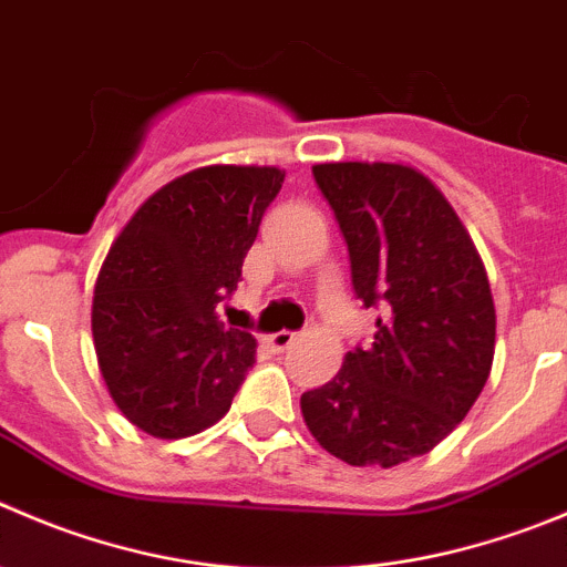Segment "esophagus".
<instances>
[{"label":"esophagus","mask_w":567,"mask_h":567,"mask_svg":"<svg viewBox=\"0 0 567 567\" xmlns=\"http://www.w3.org/2000/svg\"><path fill=\"white\" fill-rule=\"evenodd\" d=\"M295 339H298V333L295 331H278L269 337V344H272V350H287Z\"/></svg>","instance_id":"obj_1"}]
</instances>
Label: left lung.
I'll return each instance as SVG.
<instances>
[{
  "label": "left lung",
  "instance_id": "1",
  "mask_svg": "<svg viewBox=\"0 0 567 567\" xmlns=\"http://www.w3.org/2000/svg\"><path fill=\"white\" fill-rule=\"evenodd\" d=\"M348 241L364 309H384L375 342L344 353L300 412L328 454L395 467L465 420L489 379L495 306L487 269L445 194L403 164L311 166Z\"/></svg>",
  "mask_w": 567,
  "mask_h": 567
}]
</instances>
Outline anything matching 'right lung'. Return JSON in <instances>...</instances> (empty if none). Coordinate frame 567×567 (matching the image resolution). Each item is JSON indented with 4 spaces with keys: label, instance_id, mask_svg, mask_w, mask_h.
Masks as SVG:
<instances>
[{
    "label": "right lung",
    "instance_id": "add662e5",
    "mask_svg": "<svg viewBox=\"0 0 567 567\" xmlns=\"http://www.w3.org/2000/svg\"><path fill=\"white\" fill-rule=\"evenodd\" d=\"M278 166L214 164L161 186L102 261L91 306L96 361L118 412L161 440L225 417L256 361V339L217 303L241 280Z\"/></svg>",
    "mask_w": 567,
    "mask_h": 567
}]
</instances>
